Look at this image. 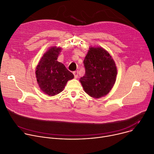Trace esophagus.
Returning <instances> with one entry per match:
<instances>
[{
    "label": "esophagus",
    "mask_w": 154,
    "mask_h": 154,
    "mask_svg": "<svg viewBox=\"0 0 154 154\" xmlns=\"http://www.w3.org/2000/svg\"><path fill=\"white\" fill-rule=\"evenodd\" d=\"M73 75L75 76V78H77L78 77V71H75L73 72Z\"/></svg>",
    "instance_id": "1"
}]
</instances>
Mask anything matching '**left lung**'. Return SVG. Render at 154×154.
Masks as SVG:
<instances>
[{
	"mask_svg": "<svg viewBox=\"0 0 154 154\" xmlns=\"http://www.w3.org/2000/svg\"><path fill=\"white\" fill-rule=\"evenodd\" d=\"M83 62L86 72L79 81L85 92L95 98L107 95L114 86L117 73L111 56L101 47H90Z\"/></svg>",
	"mask_w": 154,
	"mask_h": 154,
	"instance_id": "8db88e82",
	"label": "left lung"
}]
</instances>
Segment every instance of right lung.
I'll return each instance as SVG.
<instances>
[{"mask_svg":"<svg viewBox=\"0 0 154 154\" xmlns=\"http://www.w3.org/2000/svg\"><path fill=\"white\" fill-rule=\"evenodd\" d=\"M60 47L53 46L43 54L36 67V78L43 92L49 96H54L61 92L68 80L74 75L65 65L57 60L61 51Z\"/></svg>","mask_w":154,"mask_h":154,"instance_id":"obj_1","label":"right lung"}]
</instances>
